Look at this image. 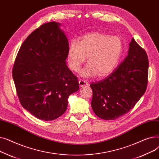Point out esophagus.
Returning <instances> with one entry per match:
<instances>
[{
    "instance_id": "1",
    "label": "esophagus",
    "mask_w": 159,
    "mask_h": 159,
    "mask_svg": "<svg viewBox=\"0 0 159 159\" xmlns=\"http://www.w3.org/2000/svg\"><path fill=\"white\" fill-rule=\"evenodd\" d=\"M79 84L80 87H83V86H86L88 85V82L86 80H80L79 81Z\"/></svg>"
}]
</instances>
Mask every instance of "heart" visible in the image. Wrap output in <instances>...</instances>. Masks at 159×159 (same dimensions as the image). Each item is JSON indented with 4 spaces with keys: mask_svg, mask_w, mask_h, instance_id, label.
Instances as JSON below:
<instances>
[{
    "mask_svg": "<svg viewBox=\"0 0 159 159\" xmlns=\"http://www.w3.org/2000/svg\"><path fill=\"white\" fill-rule=\"evenodd\" d=\"M123 43L118 36L100 32L89 33L81 37L78 43L72 41L68 49L67 58L70 68L78 72L82 64H88L80 72L85 78L106 77L117 66L122 55Z\"/></svg>",
    "mask_w": 159,
    "mask_h": 159,
    "instance_id": "1",
    "label": "heart"
}]
</instances>
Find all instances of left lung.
Returning <instances> with one entry per match:
<instances>
[{
  "label": "left lung",
  "instance_id": "obj_1",
  "mask_svg": "<svg viewBox=\"0 0 159 159\" xmlns=\"http://www.w3.org/2000/svg\"><path fill=\"white\" fill-rule=\"evenodd\" d=\"M148 67L146 52L133 38L128 55L118 68L104 79L90 84L95 115L110 120L129 112L146 90Z\"/></svg>",
  "mask_w": 159,
  "mask_h": 159
}]
</instances>
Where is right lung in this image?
Masks as SVG:
<instances>
[{
  "mask_svg": "<svg viewBox=\"0 0 159 159\" xmlns=\"http://www.w3.org/2000/svg\"><path fill=\"white\" fill-rule=\"evenodd\" d=\"M61 24L45 23L24 41L13 68V78L22 107L43 120H53L68 107L77 91V77L66 60L69 43Z\"/></svg>",
  "mask_w": 159,
  "mask_h": 159,
  "instance_id": "add662e5",
  "label": "right lung"
}]
</instances>
